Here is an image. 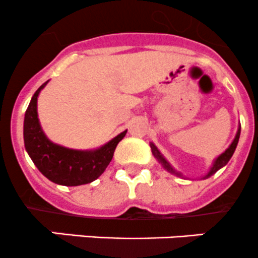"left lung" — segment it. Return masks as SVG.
<instances>
[{"instance_id": "1", "label": "left lung", "mask_w": 258, "mask_h": 258, "mask_svg": "<svg viewBox=\"0 0 258 258\" xmlns=\"http://www.w3.org/2000/svg\"><path fill=\"white\" fill-rule=\"evenodd\" d=\"M239 134H241V124H239V125H238V129H237L236 137H234L233 142H232L231 144H229V147L227 148V149L224 150V152L222 153V154H219L218 157H217L216 159L213 160V163H212V167L210 168V170H208V172L206 173L205 175H202V177H200V179H207V178H210L211 175H213V174H215V173L217 172V170H219V169H221V168H223L224 165H226L227 163L229 162V159H231V158H232V155H233L234 150H236V148H237V144H238ZM150 148H152V153H153V155H154V158H155V159L158 160V162L160 163V164H162V167L164 168L165 170H168V172H169V173H172V174L177 175V177L187 178V177H184V175H183L182 173H180V172H178V170H175L174 168H173L172 165H170V163L168 162L167 159H165V158H164V155H163L162 153H160V150L158 149L157 147H155V144H154V143H152V142H150Z\"/></svg>"}]
</instances>
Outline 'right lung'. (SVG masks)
I'll use <instances>...</instances> for the list:
<instances>
[{
    "label": "right lung",
    "instance_id": "1",
    "mask_svg": "<svg viewBox=\"0 0 258 258\" xmlns=\"http://www.w3.org/2000/svg\"><path fill=\"white\" fill-rule=\"evenodd\" d=\"M47 83L48 80L37 89L25 113V149L37 169L56 184L75 187L94 182L111 162L116 145L128 130H124L101 147L90 150L71 149L51 142L43 133L37 114V98Z\"/></svg>",
    "mask_w": 258,
    "mask_h": 258
}]
</instances>
